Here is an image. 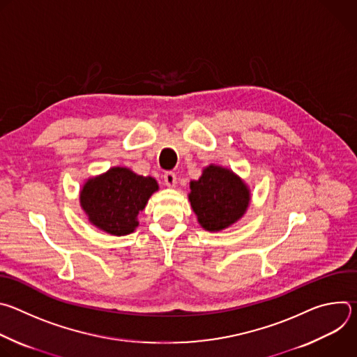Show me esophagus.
I'll list each match as a JSON object with an SVG mask.
<instances>
[{"mask_svg":"<svg viewBox=\"0 0 357 357\" xmlns=\"http://www.w3.org/2000/svg\"><path fill=\"white\" fill-rule=\"evenodd\" d=\"M164 182H165L167 186L174 188V186L176 185V175H175L174 172H171V171L165 172V174H164Z\"/></svg>","mask_w":357,"mask_h":357,"instance_id":"34e87169","label":"esophagus"}]
</instances>
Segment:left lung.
I'll return each instance as SVG.
<instances>
[{"label": "left lung", "instance_id": "left-lung-1", "mask_svg": "<svg viewBox=\"0 0 357 357\" xmlns=\"http://www.w3.org/2000/svg\"><path fill=\"white\" fill-rule=\"evenodd\" d=\"M189 200L200 226L219 231L244 215L250 192L231 171L211 165L197 181L190 182Z\"/></svg>", "mask_w": 357, "mask_h": 357}]
</instances>
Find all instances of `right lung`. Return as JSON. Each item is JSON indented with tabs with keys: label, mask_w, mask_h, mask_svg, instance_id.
<instances>
[{
	"label": "right lung",
	"mask_w": 357,
	"mask_h": 357,
	"mask_svg": "<svg viewBox=\"0 0 357 357\" xmlns=\"http://www.w3.org/2000/svg\"><path fill=\"white\" fill-rule=\"evenodd\" d=\"M155 190L158 183L154 178L117 167L87 181L80 192V203L94 226L114 236H126L138 226L137 216Z\"/></svg>",
	"instance_id": "add662e5"
}]
</instances>
